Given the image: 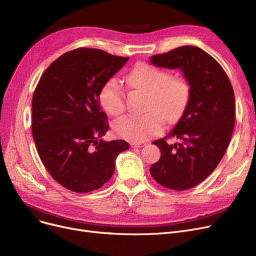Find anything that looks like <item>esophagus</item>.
<instances>
[{
  "label": "esophagus",
  "instance_id": "34e87169",
  "mask_svg": "<svg viewBox=\"0 0 256 256\" xmlns=\"http://www.w3.org/2000/svg\"><path fill=\"white\" fill-rule=\"evenodd\" d=\"M145 145H146L145 142H132L130 143V146L134 147V148H137V147H143Z\"/></svg>",
  "mask_w": 256,
  "mask_h": 256
}]
</instances>
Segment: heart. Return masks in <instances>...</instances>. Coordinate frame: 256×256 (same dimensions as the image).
Segmentation results:
<instances>
[{
    "instance_id": "obj_1",
    "label": "heart",
    "mask_w": 256,
    "mask_h": 256,
    "mask_svg": "<svg viewBox=\"0 0 256 256\" xmlns=\"http://www.w3.org/2000/svg\"><path fill=\"white\" fill-rule=\"evenodd\" d=\"M128 84L148 93L145 110L139 116L128 115L114 121L113 130L121 138L138 142L162 130L164 121L174 124L184 114L191 100V85L184 76H174L164 70L137 64L128 76ZM100 102L104 109L117 116L126 109L124 93L118 80L111 78L102 86Z\"/></svg>"
}]
</instances>
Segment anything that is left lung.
<instances>
[{
	"mask_svg": "<svg viewBox=\"0 0 256 256\" xmlns=\"http://www.w3.org/2000/svg\"><path fill=\"white\" fill-rule=\"evenodd\" d=\"M150 62L180 68L191 85V100L169 135L152 142L160 158L150 171L158 184L168 189H191L216 169L230 142L236 120L234 89L222 66L196 46L154 55ZM171 138L179 142L168 144Z\"/></svg>",
	"mask_w": 256,
	"mask_h": 256,
	"instance_id": "obj_1",
	"label": "left lung"
}]
</instances>
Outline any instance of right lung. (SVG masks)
Segmentation results:
<instances>
[{"mask_svg": "<svg viewBox=\"0 0 256 256\" xmlns=\"http://www.w3.org/2000/svg\"><path fill=\"white\" fill-rule=\"evenodd\" d=\"M98 48H80L54 61L40 78L32 98V135L50 176L76 193L98 190L115 170L124 140L106 142L108 117L100 91L128 62Z\"/></svg>", "mask_w": 256, "mask_h": 256, "instance_id": "1", "label": "right lung"}]
</instances>
